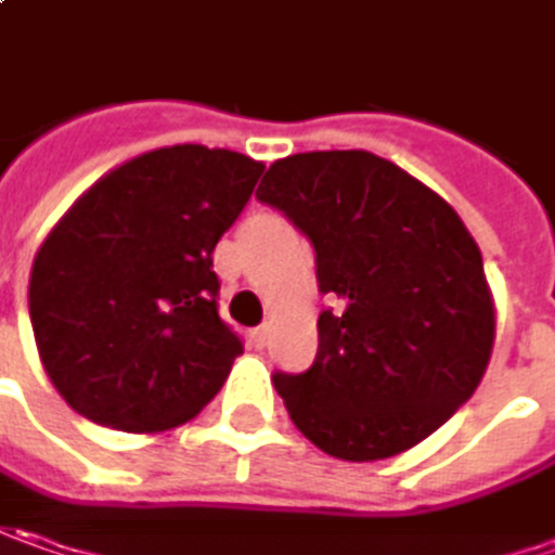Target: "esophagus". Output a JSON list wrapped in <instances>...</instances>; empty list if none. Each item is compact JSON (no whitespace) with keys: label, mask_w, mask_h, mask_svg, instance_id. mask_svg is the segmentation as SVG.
<instances>
[{"label":"esophagus","mask_w":555,"mask_h":555,"mask_svg":"<svg viewBox=\"0 0 555 555\" xmlns=\"http://www.w3.org/2000/svg\"><path fill=\"white\" fill-rule=\"evenodd\" d=\"M267 337H270V328H267V325H260V328H251V332H248V340H251L255 347H263V344H267Z\"/></svg>","instance_id":"esophagus-1"}]
</instances>
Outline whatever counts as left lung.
<instances>
[{
    "mask_svg": "<svg viewBox=\"0 0 555 555\" xmlns=\"http://www.w3.org/2000/svg\"><path fill=\"white\" fill-rule=\"evenodd\" d=\"M263 205L310 240L319 313L307 372H276L279 396L315 449L380 461L436 433L479 387L494 344L482 255L449 202L365 150L279 159Z\"/></svg>",
    "mask_w": 555,
    "mask_h": 555,
    "instance_id": "obj_1",
    "label": "left lung"
}]
</instances>
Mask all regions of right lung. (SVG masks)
I'll return each instance as SVG.
<instances>
[{"instance_id":"obj_1","label":"right lung","mask_w":555,"mask_h":555,"mask_svg":"<svg viewBox=\"0 0 555 555\" xmlns=\"http://www.w3.org/2000/svg\"><path fill=\"white\" fill-rule=\"evenodd\" d=\"M260 171L233 150H153L101 178L51 230L29 273V322L69 409L156 433L215 399L242 337L218 313L211 251Z\"/></svg>"}]
</instances>
